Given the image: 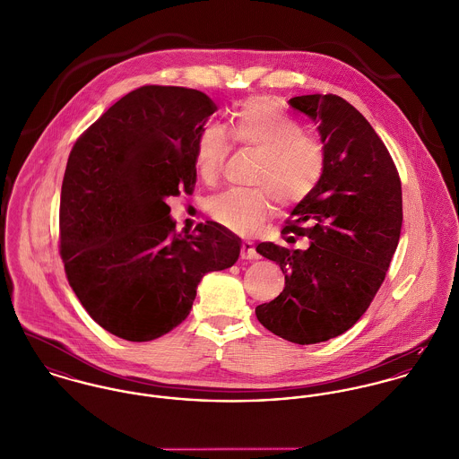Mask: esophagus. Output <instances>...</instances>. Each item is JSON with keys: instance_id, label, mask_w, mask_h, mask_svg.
<instances>
[{"instance_id": "esophagus-1", "label": "esophagus", "mask_w": 459, "mask_h": 459, "mask_svg": "<svg viewBox=\"0 0 459 459\" xmlns=\"http://www.w3.org/2000/svg\"><path fill=\"white\" fill-rule=\"evenodd\" d=\"M240 256H242V260H258V253H256L253 242H247V240L242 242Z\"/></svg>"}]
</instances>
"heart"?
<instances>
[{
	"mask_svg": "<svg viewBox=\"0 0 459 459\" xmlns=\"http://www.w3.org/2000/svg\"><path fill=\"white\" fill-rule=\"evenodd\" d=\"M233 143L260 155L253 184L256 189H228L210 197L206 206L221 226L247 235L272 210L270 192L282 204L309 196L325 171V146L291 118L277 102L263 97L244 100L228 122ZM228 135L219 126H204L195 144V166L203 182L212 184L228 155ZM266 188V194L261 187Z\"/></svg>",
	"mask_w": 459,
	"mask_h": 459,
	"instance_id": "b5f03b06",
	"label": "heart"
}]
</instances>
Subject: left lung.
Listing matches in <instances>:
<instances>
[{"mask_svg": "<svg viewBox=\"0 0 459 459\" xmlns=\"http://www.w3.org/2000/svg\"><path fill=\"white\" fill-rule=\"evenodd\" d=\"M288 102L318 124L325 171L281 231L286 242L307 237L309 247H256L284 273V290L256 316L286 341L315 344L353 327L373 302L399 242L403 196L389 150L351 104L332 93Z\"/></svg>", "mask_w": 459, "mask_h": 459, "instance_id": "1", "label": "left lung"}]
</instances>
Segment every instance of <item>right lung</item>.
<instances>
[{
    "label": "right lung",
    "instance_id": "add662e5",
    "mask_svg": "<svg viewBox=\"0 0 459 459\" xmlns=\"http://www.w3.org/2000/svg\"><path fill=\"white\" fill-rule=\"evenodd\" d=\"M217 111L203 91L141 86L75 141L62 184L60 255L88 315L152 341L191 313L204 273L233 266L240 238L206 221L177 233L168 197L193 193L195 144Z\"/></svg>",
    "mask_w": 459,
    "mask_h": 459
}]
</instances>
